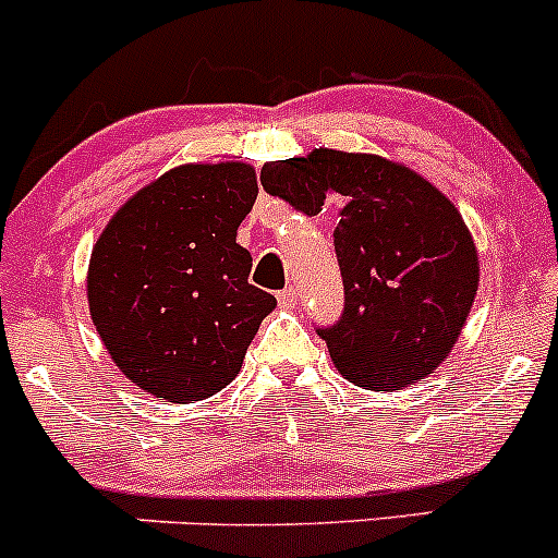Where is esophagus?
Returning <instances> with one entry per match:
<instances>
[{"instance_id":"34e87169","label":"esophagus","mask_w":558,"mask_h":558,"mask_svg":"<svg viewBox=\"0 0 558 558\" xmlns=\"http://www.w3.org/2000/svg\"><path fill=\"white\" fill-rule=\"evenodd\" d=\"M296 300H300V296H296L294 286H286L283 291H278V302H280V305H283V307L296 305Z\"/></svg>"}]
</instances>
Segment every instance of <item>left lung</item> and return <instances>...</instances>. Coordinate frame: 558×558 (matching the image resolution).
<instances>
[{
	"label": "left lung",
	"mask_w": 558,
	"mask_h": 558,
	"mask_svg": "<svg viewBox=\"0 0 558 558\" xmlns=\"http://www.w3.org/2000/svg\"><path fill=\"white\" fill-rule=\"evenodd\" d=\"M262 185L307 216L326 196L342 202L335 253L345 305L318 326L335 367L373 391L426 378L451 353L477 291V253L459 210L408 167L329 148L269 161Z\"/></svg>",
	"instance_id": "1"
}]
</instances>
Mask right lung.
<instances>
[{
  "label": "right lung",
  "mask_w": 558,
  "mask_h": 558,
  "mask_svg": "<svg viewBox=\"0 0 558 558\" xmlns=\"http://www.w3.org/2000/svg\"><path fill=\"white\" fill-rule=\"evenodd\" d=\"M247 165H185L116 213L92 253L94 326L132 384L196 402L238 378L247 345L275 307L247 283L238 227L256 202Z\"/></svg>",
  "instance_id": "obj_1"
}]
</instances>
